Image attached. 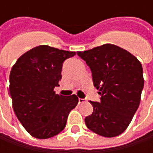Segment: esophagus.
<instances>
[{"label": "esophagus", "instance_id": "esophagus-1", "mask_svg": "<svg viewBox=\"0 0 153 153\" xmlns=\"http://www.w3.org/2000/svg\"><path fill=\"white\" fill-rule=\"evenodd\" d=\"M86 101V100L85 99H78V103L79 104H82V103H84Z\"/></svg>", "mask_w": 153, "mask_h": 153}]
</instances>
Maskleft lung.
Listing matches in <instances>:
<instances>
[{"mask_svg": "<svg viewBox=\"0 0 153 153\" xmlns=\"http://www.w3.org/2000/svg\"><path fill=\"white\" fill-rule=\"evenodd\" d=\"M92 71L100 102L90 101L94 111L85 117L87 127L104 137H115L129 125L140 102L144 87L140 62L118 46L106 43L77 52Z\"/></svg>", "mask_w": 153, "mask_h": 153, "instance_id": "8db88e82", "label": "left lung"}]
</instances>
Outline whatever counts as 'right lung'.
<instances>
[{"mask_svg":"<svg viewBox=\"0 0 153 153\" xmlns=\"http://www.w3.org/2000/svg\"><path fill=\"white\" fill-rule=\"evenodd\" d=\"M76 52L41 45L25 53L13 65L9 91L15 115L26 131L37 139L61 132L78 98L53 90L61 79L63 62Z\"/></svg>","mask_w":153,"mask_h":153,"instance_id":"obj_1","label":"right lung"}]
</instances>
